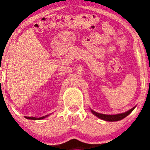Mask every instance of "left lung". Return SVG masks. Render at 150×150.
Listing matches in <instances>:
<instances>
[{"label":"left lung","mask_w":150,"mask_h":150,"mask_svg":"<svg viewBox=\"0 0 150 150\" xmlns=\"http://www.w3.org/2000/svg\"><path fill=\"white\" fill-rule=\"evenodd\" d=\"M135 107H134L133 108H132L131 110H129L128 111L125 112H122V113H120V114H116V115H107V114H102V113H98V112H95V111L91 110V112L93 113L95 116H96L97 117H98L99 119L103 120H105L107 122H116V121H120V120H122L124 118L126 117L128 115H129L131 112L133 111V110L134 109Z\"/></svg>","instance_id":"left-lung-1"}]
</instances>
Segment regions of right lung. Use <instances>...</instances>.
I'll use <instances>...</instances> for the list:
<instances>
[{"instance_id": "right-lung-1", "label": "right lung", "mask_w": 150, "mask_h": 150, "mask_svg": "<svg viewBox=\"0 0 150 150\" xmlns=\"http://www.w3.org/2000/svg\"><path fill=\"white\" fill-rule=\"evenodd\" d=\"M46 116H48L47 115L45 116H42V117H40V118H36V117H30V116H25L26 119L28 120H43L44 118H46Z\"/></svg>"}]
</instances>
